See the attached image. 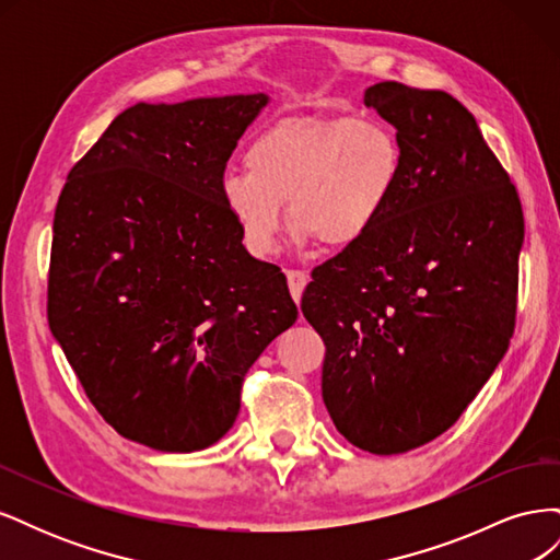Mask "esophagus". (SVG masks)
Segmentation results:
<instances>
[{
	"mask_svg": "<svg viewBox=\"0 0 560 560\" xmlns=\"http://www.w3.org/2000/svg\"><path fill=\"white\" fill-rule=\"evenodd\" d=\"M287 282H290L292 299L299 303L303 290H306V284H308V276L303 273V270H287Z\"/></svg>",
	"mask_w": 560,
	"mask_h": 560,
	"instance_id": "obj_1",
	"label": "esophagus"
}]
</instances>
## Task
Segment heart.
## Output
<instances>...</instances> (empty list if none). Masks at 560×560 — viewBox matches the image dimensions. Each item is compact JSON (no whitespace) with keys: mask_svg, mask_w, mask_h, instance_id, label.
<instances>
[{"mask_svg":"<svg viewBox=\"0 0 560 560\" xmlns=\"http://www.w3.org/2000/svg\"><path fill=\"white\" fill-rule=\"evenodd\" d=\"M247 171L229 173L222 200L245 247H278L287 206L299 243L346 247L378 224L401 179L397 132L352 116H303L264 130L247 149Z\"/></svg>","mask_w":560,"mask_h":560,"instance_id":"obj_1","label":"heart"}]
</instances>
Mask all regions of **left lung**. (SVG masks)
Segmentation results:
<instances>
[{"mask_svg": "<svg viewBox=\"0 0 560 560\" xmlns=\"http://www.w3.org/2000/svg\"><path fill=\"white\" fill-rule=\"evenodd\" d=\"M364 105L397 128L401 179L378 224L313 270L301 311L327 346L336 430L395 455L444 434L510 348L523 210L453 95L381 81Z\"/></svg>", "mask_w": 560, "mask_h": 560, "instance_id": "1", "label": "left lung"}]
</instances>
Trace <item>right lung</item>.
Returning <instances> with one entry per match:
<instances>
[{
	"instance_id": "add662e5",
	"label": "right lung",
	"mask_w": 560,
	"mask_h": 560,
	"mask_svg": "<svg viewBox=\"0 0 560 560\" xmlns=\"http://www.w3.org/2000/svg\"><path fill=\"white\" fill-rule=\"evenodd\" d=\"M268 95L138 103L67 175L48 327L86 397L130 442H219L266 346L296 322L280 268L254 259L222 200L226 161Z\"/></svg>"
}]
</instances>
